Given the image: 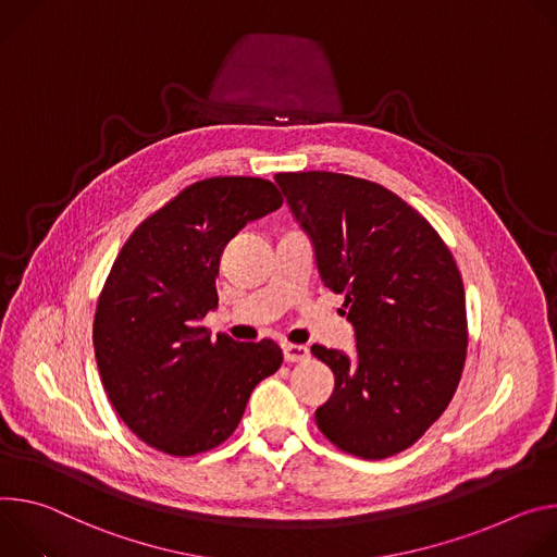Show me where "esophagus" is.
I'll return each mask as SVG.
<instances>
[{"label":"esophagus","instance_id":"esophagus-1","mask_svg":"<svg viewBox=\"0 0 557 557\" xmlns=\"http://www.w3.org/2000/svg\"><path fill=\"white\" fill-rule=\"evenodd\" d=\"M283 356L287 362H300V360H307L310 358V349H307L305 345H283Z\"/></svg>","mask_w":557,"mask_h":557}]
</instances>
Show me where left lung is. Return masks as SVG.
Returning <instances> with one entry per match:
<instances>
[{
	"instance_id": "left-lung-1",
	"label": "left lung",
	"mask_w": 557,
	"mask_h": 557,
	"mask_svg": "<svg viewBox=\"0 0 557 557\" xmlns=\"http://www.w3.org/2000/svg\"><path fill=\"white\" fill-rule=\"evenodd\" d=\"M276 183L354 327L351 354L312 345L334 372L317 424L358 458L400 454L441 418L462 376L458 265L426 219L379 183L336 172H283Z\"/></svg>"
}]
</instances>
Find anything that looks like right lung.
Instances as JSON below:
<instances>
[{
  "instance_id": "right-lung-1",
  "label": "right lung",
  "mask_w": 557,
  "mask_h": 557,
  "mask_svg": "<svg viewBox=\"0 0 557 557\" xmlns=\"http://www.w3.org/2000/svg\"><path fill=\"white\" fill-rule=\"evenodd\" d=\"M281 206L265 178L197 181L121 247L92 341L112 407L146 445L178 458L214 449L238 426L252 389L281 367L274 341H212L203 327L219 305L225 245Z\"/></svg>"
}]
</instances>
